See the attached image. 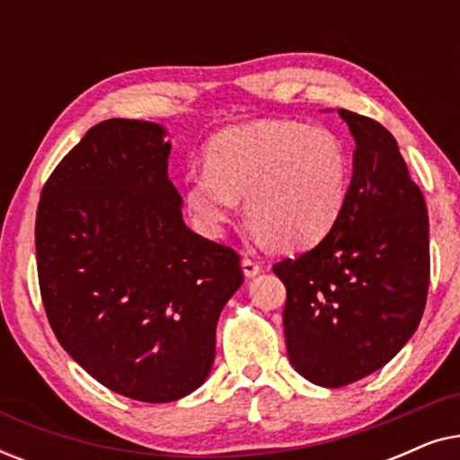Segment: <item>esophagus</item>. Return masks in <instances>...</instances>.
I'll use <instances>...</instances> for the list:
<instances>
[{
    "label": "esophagus",
    "instance_id": "obj_1",
    "mask_svg": "<svg viewBox=\"0 0 460 460\" xmlns=\"http://www.w3.org/2000/svg\"><path fill=\"white\" fill-rule=\"evenodd\" d=\"M241 266H243V272H244V276H247V279H253V276H257V274L261 272L260 263L253 261V260H249V257H243Z\"/></svg>",
    "mask_w": 460,
    "mask_h": 460
}]
</instances>
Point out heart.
Instances as JSON below:
<instances>
[{
    "label": "heart",
    "instance_id": "b5f03b06",
    "mask_svg": "<svg viewBox=\"0 0 460 460\" xmlns=\"http://www.w3.org/2000/svg\"><path fill=\"white\" fill-rule=\"evenodd\" d=\"M207 169L184 178V200L205 234H222L244 197L263 241L299 249L329 234L348 199L349 165L335 134L293 121L228 128L207 146Z\"/></svg>",
    "mask_w": 460,
    "mask_h": 460
}]
</instances>
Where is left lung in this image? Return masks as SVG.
<instances>
[{
    "mask_svg": "<svg viewBox=\"0 0 460 460\" xmlns=\"http://www.w3.org/2000/svg\"><path fill=\"white\" fill-rule=\"evenodd\" d=\"M354 136V172L329 234L272 268L285 282L288 360L320 387L385 367L423 316L429 217L398 142L381 123L339 109Z\"/></svg>",
    "mask_w": 460,
    "mask_h": 460,
    "instance_id": "left-lung-1",
    "label": "left lung"
}]
</instances>
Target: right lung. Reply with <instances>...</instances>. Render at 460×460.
Here are the masks:
<instances>
[{
  "instance_id": "1",
  "label": "right lung",
  "mask_w": 460,
  "mask_h": 460,
  "mask_svg": "<svg viewBox=\"0 0 460 460\" xmlns=\"http://www.w3.org/2000/svg\"><path fill=\"white\" fill-rule=\"evenodd\" d=\"M159 123L109 119L41 190L37 274L49 326L104 387L173 402L205 383L216 326L243 285L234 249L192 232Z\"/></svg>"
}]
</instances>
